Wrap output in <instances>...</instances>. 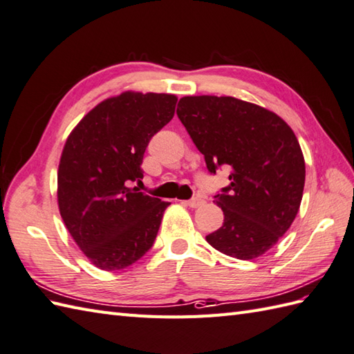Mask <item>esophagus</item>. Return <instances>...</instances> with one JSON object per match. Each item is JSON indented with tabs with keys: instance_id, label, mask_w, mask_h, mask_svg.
Here are the masks:
<instances>
[{
	"instance_id": "esophagus-1",
	"label": "esophagus",
	"mask_w": 354,
	"mask_h": 354,
	"mask_svg": "<svg viewBox=\"0 0 354 354\" xmlns=\"http://www.w3.org/2000/svg\"><path fill=\"white\" fill-rule=\"evenodd\" d=\"M203 203H205V201L202 199V197H193V199H190V201H187V202H185V205H188V207H192V208L202 207Z\"/></svg>"
}]
</instances>
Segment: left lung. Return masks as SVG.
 <instances>
[{
    "label": "left lung",
    "mask_w": 354,
    "mask_h": 354,
    "mask_svg": "<svg viewBox=\"0 0 354 354\" xmlns=\"http://www.w3.org/2000/svg\"><path fill=\"white\" fill-rule=\"evenodd\" d=\"M176 114L209 174L231 169V184L214 196L223 226L207 241L243 261L264 254L300 208L305 158L297 137L277 114L231 96H185Z\"/></svg>",
    "instance_id": "8db88e82"
}]
</instances>
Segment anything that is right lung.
Segmentation results:
<instances>
[{
    "label": "right lung",
    "instance_id": "right-lung-1",
    "mask_svg": "<svg viewBox=\"0 0 354 354\" xmlns=\"http://www.w3.org/2000/svg\"><path fill=\"white\" fill-rule=\"evenodd\" d=\"M176 96L125 92L87 113L64 145L59 208L69 234L93 266H133L153 245L169 202L128 184L143 179L151 138L175 114Z\"/></svg>",
    "mask_w": 354,
    "mask_h": 354
}]
</instances>
